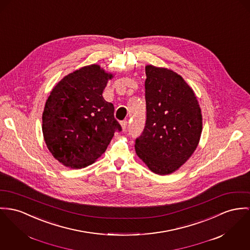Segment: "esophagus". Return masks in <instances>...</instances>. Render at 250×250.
<instances>
[{"label": "esophagus", "instance_id": "34e87169", "mask_svg": "<svg viewBox=\"0 0 250 250\" xmlns=\"http://www.w3.org/2000/svg\"><path fill=\"white\" fill-rule=\"evenodd\" d=\"M121 125H122L123 130H125V128H126V126H127V121H123V122L121 123Z\"/></svg>", "mask_w": 250, "mask_h": 250}]
</instances>
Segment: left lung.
I'll return each instance as SVG.
<instances>
[{
  "label": "left lung",
  "mask_w": 250,
  "mask_h": 250,
  "mask_svg": "<svg viewBox=\"0 0 250 250\" xmlns=\"http://www.w3.org/2000/svg\"><path fill=\"white\" fill-rule=\"evenodd\" d=\"M146 74V120L135 150L152 172L167 175L196 150L203 130L202 111L192 88L178 73L148 64Z\"/></svg>",
  "instance_id": "1"
}]
</instances>
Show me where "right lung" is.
Instances as JSON below:
<instances>
[{
  "mask_svg": "<svg viewBox=\"0 0 250 250\" xmlns=\"http://www.w3.org/2000/svg\"><path fill=\"white\" fill-rule=\"evenodd\" d=\"M112 78L94 63L64 76L51 90L42 129L48 150L63 166L80 169L93 164L122 130L113 104L103 97Z\"/></svg>",
  "mask_w": 250,
  "mask_h": 250,
  "instance_id": "1",
  "label": "right lung"
}]
</instances>
